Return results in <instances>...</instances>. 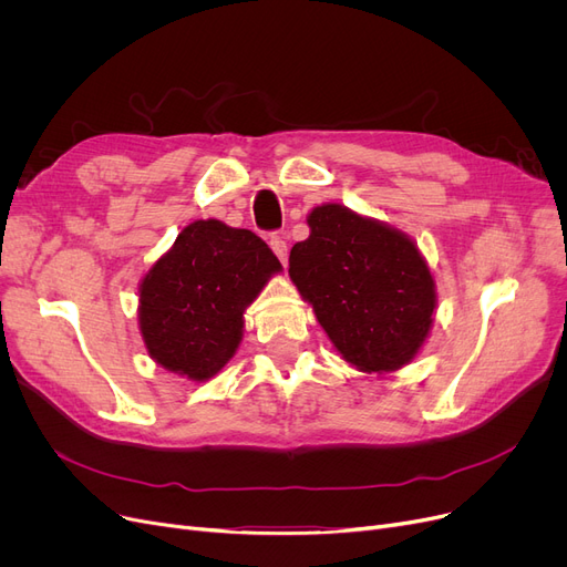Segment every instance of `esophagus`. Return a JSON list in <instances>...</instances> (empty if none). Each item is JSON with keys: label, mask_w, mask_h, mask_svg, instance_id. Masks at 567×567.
I'll return each mask as SVG.
<instances>
[{"label": "esophagus", "mask_w": 567, "mask_h": 567, "mask_svg": "<svg viewBox=\"0 0 567 567\" xmlns=\"http://www.w3.org/2000/svg\"><path fill=\"white\" fill-rule=\"evenodd\" d=\"M268 246H271V250L276 252V257L285 264L287 261V244L282 236H271V241H268Z\"/></svg>", "instance_id": "esophagus-1"}]
</instances>
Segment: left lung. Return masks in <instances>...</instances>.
Returning a JSON list of instances; mask_svg holds the SVG:
<instances>
[{"mask_svg":"<svg viewBox=\"0 0 567 567\" xmlns=\"http://www.w3.org/2000/svg\"><path fill=\"white\" fill-rule=\"evenodd\" d=\"M308 227L289 278L338 353L365 374L409 365L436 310V282L413 238L336 202L315 206Z\"/></svg>","mask_w":567,"mask_h":567,"instance_id":"left-lung-1","label":"left lung"}]
</instances>
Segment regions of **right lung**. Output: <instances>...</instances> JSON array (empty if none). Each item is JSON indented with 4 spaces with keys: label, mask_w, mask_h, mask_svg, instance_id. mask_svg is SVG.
Masks as SVG:
<instances>
[{
    "label": "right lung",
    "mask_w": 567,
    "mask_h": 567,
    "mask_svg": "<svg viewBox=\"0 0 567 567\" xmlns=\"http://www.w3.org/2000/svg\"><path fill=\"white\" fill-rule=\"evenodd\" d=\"M282 264L257 234L195 220L140 282L137 323L152 359L190 381L216 377L244 338V312Z\"/></svg>",
    "instance_id": "1"
}]
</instances>
